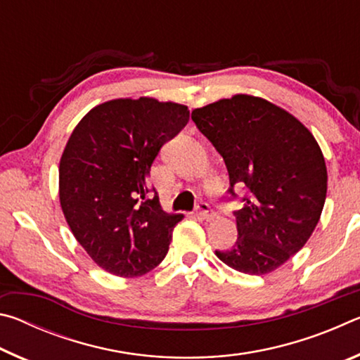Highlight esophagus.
<instances>
[{
    "label": "esophagus",
    "instance_id": "1",
    "mask_svg": "<svg viewBox=\"0 0 360 360\" xmlns=\"http://www.w3.org/2000/svg\"><path fill=\"white\" fill-rule=\"evenodd\" d=\"M195 211H197V214L200 217H203V219H212V217H214V211H212L211 206L208 203H205V202L198 203L197 208H195Z\"/></svg>",
    "mask_w": 360,
    "mask_h": 360
}]
</instances>
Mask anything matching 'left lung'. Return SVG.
<instances>
[{"instance_id": "obj_1", "label": "left lung", "mask_w": 360, "mask_h": 360, "mask_svg": "<svg viewBox=\"0 0 360 360\" xmlns=\"http://www.w3.org/2000/svg\"><path fill=\"white\" fill-rule=\"evenodd\" d=\"M197 129L222 155L229 200L243 188L238 238L216 251L225 265L265 275L297 254L319 222L327 168L319 144L294 115L251 95H235L192 111Z\"/></svg>"}]
</instances>
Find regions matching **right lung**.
<instances>
[{
    "label": "right lung",
    "mask_w": 360,
    "mask_h": 360,
    "mask_svg": "<svg viewBox=\"0 0 360 360\" xmlns=\"http://www.w3.org/2000/svg\"><path fill=\"white\" fill-rule=\"evenodd\" d=\"M188 114L184 105L154 98L106 101L66 143L58 169L66 222L95 264L115 276H141L165 259L182 216L162 210L149 173Z\"/></svg>",
    "instance_id": "right-lung-1"
}]
</instances>
